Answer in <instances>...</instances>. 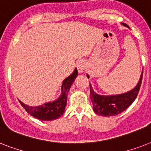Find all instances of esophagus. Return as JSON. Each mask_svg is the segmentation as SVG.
Segmentation results:
<instances>
[{
  "mask_svg": "<svg viewBox=\"0 0 151 151\" xmlns=\"http://www.w3.org/2000/svg\"><path fill=\"white\" fill-rule=\"evenodd\" d=\"M77 68H78V70L79 73H83L84 70H85V64L84 63V61L82 60H80L77 63Z\"/></svg>",
  "mask_w": 151,
  "mask_h": 151,
  "instance_id": "34e87169",
  "label": "esophagus"
}]
</instances>
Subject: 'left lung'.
I'll return each mask as SVG.
<instances>
[{
	"mask_svg": "<svg viewBox=\"0 0 151 151\" xmlns=\"http://www.w3.org/2000/svg\"><path fill=\"white\" fill-rule=\"evenodd\" d=\"M124 26L128 27V25L123 23ZM143 70L141 74L139 81L137 84L135 88L131 90L130 92L122 95H116V96H103L100 95L96 94L92 90V88L90 85V93H91V101L92 103V107L94 112L100 116H114L119 114L120 113L123 112L126 110L134 100L136 99L137 95L139 92L142 78H143ZM88 78V75H87Z\"/></svg>",
	"mask_w": 151,
	"mask_h": 151,
	"instance_id": "8db88e82",
	"label": "left lung"
}]
</instances>
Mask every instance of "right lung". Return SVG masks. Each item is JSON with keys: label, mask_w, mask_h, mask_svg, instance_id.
Segmentation results:
<instances>
[{"label": "right lung", "mask_w": 151, "mask_h": 151, "mask_svg": "<svg viewBox=\"0 0 151 151\" xmlns=\"http://www.w3.org/2000/svg\"><path fill=\"white\" fill-rule=\"evenodd\" d=\"M78 73V70L75 69L73 73L63 81L62 85L61 96L54 102L45 103L38 106H29L25 105L21 101H19L20 104L29 114L41 121H53L59 118L63 114L67 102L66 96L68 94L70 86L74 81V79L77 78Z\"/></svg>", "instance_id": "add662e5"}]
</instances>
